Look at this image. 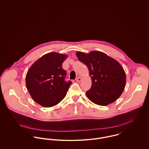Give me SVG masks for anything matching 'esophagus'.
I'll return each instance as SVG.
<instances>
[{"mask_svg": "<svg viewBox=\"0 0 149 149\" xmlns=\"http://www.w3.org/2000/svg\"><path fill=\"white\" fill-rule=\"evenodd\" d=\"M81 80V78L80 77H78L76 79V81H77V83L80 82Z\"/></svg>", "mask_w": 149, "mask_h": 149, "instance_id": "34e87169", "label": "esophagus"}]
</instances>
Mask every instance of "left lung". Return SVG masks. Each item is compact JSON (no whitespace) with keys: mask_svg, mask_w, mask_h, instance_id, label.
Returning <instances> with one entry per match:
<instances>
[{"mask_svg":"<svg viewBox=\"0 0 149 149\" xmlns=\"http://www.w3.org/2000/svg\"><path fill=\"white\" fill-rule=\"evenodd\" d=\"M79 60L88 67L92 79L87 97L93 103L107 106L116 100L124 91L126 82L125 72L116 60L104 53L92 51L76 53Z\"/></svg>","mask_w":149,"mask_h":149,"instance_id":"obj_1","label":"left lung"}]
</instances>
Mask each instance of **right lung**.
<instances>
[{
    "mask_svg": "<svg viewBox=\"0 0 149 149\" xmlns=\"http://www.w3.org/2000/svg\"><path fill=\"white\" fill-rule=\"evenodd\" d=\"M67 55L52 52L42 56L27 71L26 85L33 99L44 107L58 104L66 95L72 82L65 81L62 65Z\"/></svg>",
    "mask_w": 149,
    "mask_h": 149,
    "instance_id": "add662e5",
    "label": "right lung"
}]
</instances>
